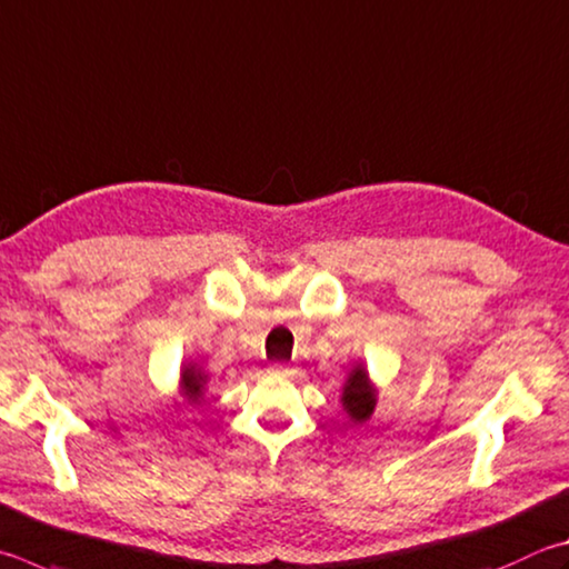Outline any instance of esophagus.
<instances>
[{
	"instance_id": "34e87169",
	"label": "esophagus",
	"mask_w": 569,
	"mask_h": 569,
	"mask_svg": "<svg viewBox=\"0 0 569 569\" xmlns=\"http://www.w3.org/2000/svg\"><path fill=\"white\" fill-rule=\"evenodd\" d=\"M268 370H271V376H278V378H291V376H296V368L288 366V363H273Z\"/></svg>"
}]
</instances>
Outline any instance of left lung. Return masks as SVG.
Instances as JSON below:
<instances>
[{"label": "left lung", "instance_id": "obj_1", "mask_svg": "<svg viewBox=\"0 0 569 569\" xmlns=\"http://www.w3.org/2000/svg\"><path fill=\"white\" fill-rule=\"evenodd\" d=\"M343 408L350 416V420L363 422L370 418V412L376 408V392L368 380V370L363 366H356L350 370L343 388Z\"/></svg>", "mask_w": 569, "mask_h": 569}]
</instances>
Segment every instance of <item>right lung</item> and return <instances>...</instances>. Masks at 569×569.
I'll return each instance as SVG.
<instances>
[{"label": "right lung", "mask_w": 569, "mask_h": 569, "mask_svg": "<svg viewBox=\"0 0 569 569\" xmlns=\"http://www.w3.org/2000/svg\"><path fill=\"white\" fill-rule=\"evenodd\" d=\"M206 376L196 366H186L181 370V392L189 402H199L203 398Z\"/></svg>", "instance_id": "obj_1"}]
</instances>
